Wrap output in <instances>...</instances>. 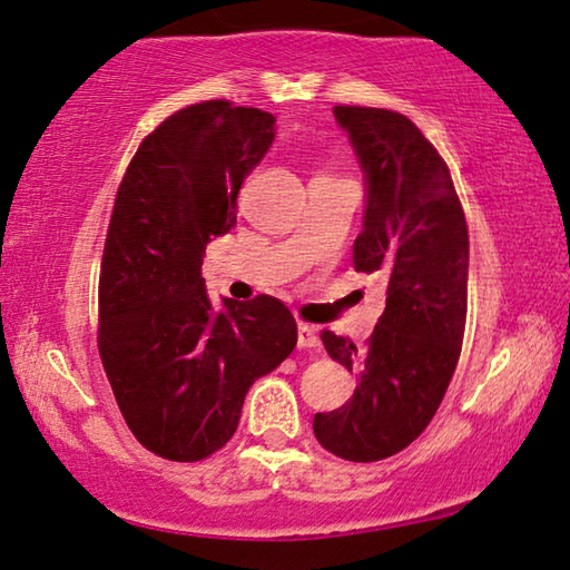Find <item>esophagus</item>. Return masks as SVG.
Instances as JSON below:
<instances>
[{
    "label": "esophagus",
    "instance_id": "1",
    "mask_svg": "<svg viewBox=\"0 0 570 570\" xmlns=\"http://www.w3.org/2000/svg\"><path fill=\"white\" fill-rule=\"evenodd\" d=\"M296 345H299L302 350H317L320 347L317 327L299 322V327H296Z\"/></svg>",
    "mask_w": 570,
    "mask_h": 570
}]
</instances>
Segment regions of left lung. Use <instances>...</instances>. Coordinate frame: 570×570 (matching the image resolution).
<instances>
[{"label":"left lung","instance_id":"1","mask_svg":"<svg viewBox=\"0 0 570 570\" xmlns=\"http://www.w3.org/2000/svg\"><path fill=\"white\" fill-rule=\"evenodd\" d=\"M365 177L363 230L352 261L387 278L385 312L365 347L324 332L357 387L314 415V436L347 462L399 454L439 411L462 352L469 230L446 161L411 119L385 108L334 106Z\"/></svg>","mask_w":570,"mask_h":570}]
</instances>
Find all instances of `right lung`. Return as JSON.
<instances>
[{
  "instance_id": "right-lung-1",
  "label": "right lung",
  "mask_w": 570,
  "mask_h": 570,
  "mask_svg": "<svg viewBox=\"0 0 570 570\" xmlns=\"http://www.w3.org/2000/svg\"><path fill=\"white\" fill-rule=\"evenodd\" d=\"M276 137L261 108L205 101L161 121L134 155L108 225L98 350L141 446L200 462L230 441L248 387L296 347L274 296L215 306L205 248L238 218L240 185Z\"/></svg>"
}]
</instances>
